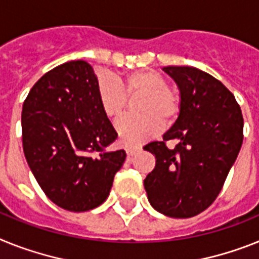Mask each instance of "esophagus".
I'll return each instance as SVG.
<instances>
[{"label": "esophagus", "instance_id": "1", "mask_svg": "<svg viewBox=\"0 0 259 259\" xmlns=\"http://www.w3.org/2000/svg\"><path fill=\"white\" fill-rule=\"evenodd\" d=\"M141 149L140 147H126V154L129 158H133L137 153H140Z\"/></svg>", "mask_w": 259, "mask_h": 259}]
</instances>
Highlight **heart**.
Returning <instances> with one entry per match:
<instances>
[{
  "mask_svg": "<svg viewBox=\"0 0 259 259\" xmlns=\"http://www.w3.org/2000/svg\"><path fill=\"white\" fill-rule=\"evenodd\" d=\"M97 96L101 109L110 119L125 112L129 99L136 101L134 109L140 114L126 116L117 123L119 141L125 146H136L156 136L162 126L170 127L182 113V97L167 79L154 69H140L123 76L119 81L108 73L97 79Z\"/></svg>",
  "mask_w": 259,
  "mask_h": 259,
  "instance_id": "b5f03b06",
  "label": "heart"
}]
</instances>
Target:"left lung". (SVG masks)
Masks as SVG:
<instances>
[{
  "mask_svg": "<svg viewBox=\"0 0 259 259\" xmlns=\"http://www.w3.org/2000/svg\"><path fill=\"white\" fill-rule=\"evenodd\" d=\"M163 71L179 87L182 113L162 142L143 147L156 159L143 184L158 212L188 219L219 196L244 141V117L233 93L209 73L177 66ZM172 139L178 145L170 150Z\"/></svg>",
  "mask_w": 259,
  "mask_h": 259,
  "instance_id": "obj_1",
  "label": "left lung"
}]
</instances>
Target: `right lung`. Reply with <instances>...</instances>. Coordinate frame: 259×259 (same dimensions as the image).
Listing matches in <instances>:
<instances>
[{"label": "right lung", "instance_id": "1", "mask_svg": "<svg viewBox=\"0 0 259 259\" xmlns=\"http://www.w3.org/2000/svg\"><path fill=\"white\" fill-rule=\"evenodd\" d=\"M117 132L101 109L97 77L84 60L55 67L34 84L22 108L26 160L46 196L84 212L103 204L126 153H105Z\"/></svg>", "mask_w": 259, "mask_h": 259}]
</instances>
